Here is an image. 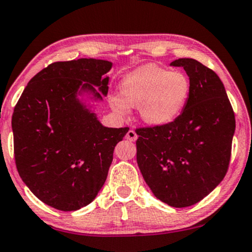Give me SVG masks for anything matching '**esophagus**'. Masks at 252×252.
Listing matches in <instances>:
<instances>
[{
    "mask_svg": "<svg viewBox=\"0 0 252 252\" xmlns=\"http://www.w3.org/2000/svg\"><path fill=\"white\" fill-rule=\"evenodd\" d=\"M126 138L127 139V140H130V141H136L138 136H137V133L134 132L133 130H129V131H127V132H126Z\"/></svg>",
    "mask_w": 252,
    "mask_h": 252,
    "instance_id": "1",
    "label": "esophagus"
}]
</instances>
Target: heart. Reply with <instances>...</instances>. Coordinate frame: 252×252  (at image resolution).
<instances>
[{"instance_id":"1","label":"heart","mask_w":252,"mask_h":252,"mask_svg":"<svg viewBox=\"0 0 252 252\" xmlns=\"http://www.w3.org/2000/svg\"><path fill=\"white\" fill-rule=\"evenodd\" d=\"M191 82L181 71H171L156 64L140 66L123 78L120 96L111 98L116 112L125 114L139 107V114L150 126H165L175 120L189 98Z\"/></svg>"}]
</instances>
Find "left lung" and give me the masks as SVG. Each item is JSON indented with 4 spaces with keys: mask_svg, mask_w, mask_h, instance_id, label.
I'll return each instance as SVG.
<instances>
[{
    "mask_svg": "<svg viewBox=\"0 0 252 252\" xmlns=\"http://www.w3.org/2000/svg\"><path fill=\"white\" fill-rule=\"evenodd\" d=\"M182 66L191 82L182 113L165 126L138 127L137 162L150 190L172 207H189L222 182L231 159L235 116L220 77L193 59Z\"/></svg>",
    "mask_w": 252,
    "mask_h": 252,
    "instance_id": "obj_1",
    "label": "left lung"
}]
</instances>
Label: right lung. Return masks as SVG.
Instances as JSON below:
<instances>
[{"label": "right lung", "mask_w": 252, "mask_h": 252, "mask_svg": "<svg viewBox=\"0 0 252 252\" xmlns=\"http://www.w3.org/2000/svg\"><path fill=\"white\" fill-rule=\"evenodd\" d=\"M111 67L96 59L52 63L30 79L14 107L18 173L51 207L71 212L89 205L104 186L116 144L129 131L102 126L77 98L82 90L102 99Z\"/></svg>", "instance_id": "right-lung-1"}]
</instances>
